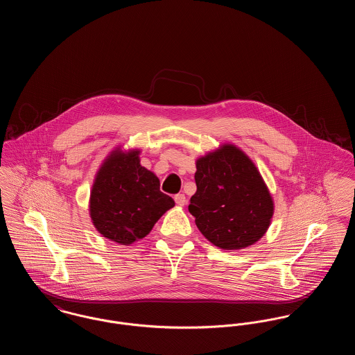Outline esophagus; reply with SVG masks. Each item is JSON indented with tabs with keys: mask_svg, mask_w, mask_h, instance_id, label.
<instances>
[{
	"mask_svg": "<svg viewBox=\"0 0 355 355\" xmlns=\"http://www.w3.org/2000/svg\"><path fill=\"white\" fill-rule=\"evenodd\" d=\"M174 201L178 205V206H185L186 205V197L185 194H177L174 197Z\"/></svg>",
	"mask_w": 355,
	"mask_h": 355,
	"instance_id": "1",
	"label": "esophagus"
}]
</instances>
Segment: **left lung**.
Returning a JSON list of instances; mask_svg holds the SVG:
<instances>
[{
    "mask_svg": "<svg viewBox=\"0 0 355 355\" xmlns=\"http://www.w3.org/2000/svg\"><path fill=\"white\" fill-rule=\"evenodd\" d=\"M197 191L189 211L203 236L222 250L252 246L266 234L274 201L252 158L223 144L196 161Z\"/></svg>",
    "mask_w": 355,
    "mask_h": 355,
    "instance_id": "8db88e82",
    "label": "left lung"
}]
</instances>
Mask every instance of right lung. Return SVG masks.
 <instances>
[{
  "instance_id": "add662e5",
  "label": "right lung",
  "mask_w": 355,
  "mask_h": 355,
  "mask_svg": "<svg viewBox=\"0 0 355 355\" xmlns=\"http://www.w3.org/2000/svg\"><path fill=\"white\" fill-rule=\"evenodd\" d=\"M139 149L112 150L97 171L89 198V214L102 236L132 245L175 203L159 190L158 177L139 164Z\"/></svg>"
}]
</instances>
